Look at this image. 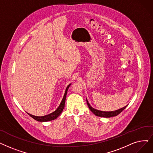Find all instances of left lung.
<instances>
[{"mask_svg":"<svg viewBox=\"0 0 153 153\" xmlns=\"http://www.w3.org/2000/svg\"><path fill=\"white\" fill-rule=\"evenodd\" d=\"M86 101H87V104L90 110L93 112V114H94L96 116H99V117H114L117 116L119 114H120L121 112L127 107V105L124 106V108H121L119 109H117L116 111H99L97 109H96L94 108H93L92 106L90 105L89 103L88 99H86Z\"/></svg>","mask_w":153,"mask_h":153,"instance_id":"1","label":"left lung"}]
</instances>
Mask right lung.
<instances>
[{"instance_id": "obj_1", "label": "right lung", "mask_w": 153, "mask_h": 153, "mask_svg": "<svg viewBox=\"0 0 153 153\" xmlns=\"http://www.w3.org/2000/svg\"><path fill=\"white\" fill-rule=\"evenodd\" d=\"M71 85V84H69L67 88L65 89V91L64 93V97L62 99L61 102L60 104V105H59V107L57 108V109L52 112V113H50L48 115L45 116H34L32 114H30L29 113H27L30 117H32L33 119H34L35 120L39 121V122H47V121H52V120H54V119H57L58 117V116L61 114V112H62L64 108V105H65V97H66V95H67V92L68 91V89L69 88V86Z\"/></svg>"}]
</instances>
